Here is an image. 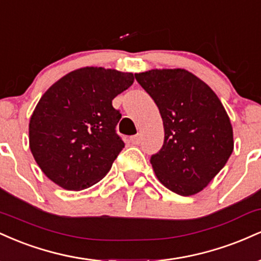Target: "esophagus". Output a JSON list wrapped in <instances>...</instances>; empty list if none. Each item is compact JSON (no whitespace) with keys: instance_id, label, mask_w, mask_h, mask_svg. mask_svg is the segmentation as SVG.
Instances as JSON below:
<instances>
[{"instance_id":"1","label":"esophagus","mask_w":261,"mask_h":261,"mask_svg":"<svg viewBox=\"0 0 261 261\" xmlns=\"http://www.w3.org/2000/svg\"><path fill=\"white\" fill-rule=\"evenodd\" d=\"M128 141H130V143H133V145H139L141 142V135L137 134L135 135V136H131L130 139H128Z\"/></svg>"}]
</instances>
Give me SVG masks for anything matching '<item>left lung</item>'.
<instances>
[{
    "mask_svg": "<svg viewBox=\"0 0 261 261\" xmlns=\"http://www.w3.org/2000/svg\"><path fill=\"white\" fill-rule=\"evenodd\" d=\"M160 109L164 143L151 157L155 176L173 193H200L232 154L233 128L226 109L212 91L184 68L135 73Z\"/></svg>",
    "mask_w": 261,
    "mask_h": 261,
    "instance_id": "obj_1",
    "label": "left lung"
}]
</instances>
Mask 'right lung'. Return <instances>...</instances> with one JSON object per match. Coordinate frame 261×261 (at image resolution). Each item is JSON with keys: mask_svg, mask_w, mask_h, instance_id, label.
Here are the masks:
<instances>
[{"mask_svg": "<svg viewBox=\"0 0 261 261\" xmlns=\"http://www.w3.org/2000/svg\"><path fill=\"white\" fill-rule=\"evenodd\" d=\"M134 80L130 72L82 67L44 93L29 121V147L50 180L79 191L107 175L125 146L113 99Z\"/></svg>", "mask_w": 261, "mask_h": 261, "instance_id": "1", "label": "right lung"}]
</instances>
